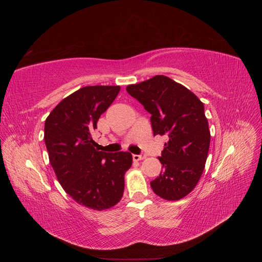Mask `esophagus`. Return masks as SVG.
<instances>
[{
    "instance_id": "obj_1",
    "label": "esophagus",
    "mask_w": 262,
    "mask_h": 262,
    "mask_svg": "<svg viewBox=\"0 0 262 262\" xmlns=\"http://www.w3.org/2000/svg\"><path fill=\"white\" fill-rule=\"evenodd\" d=\"M132 157H133V161H142V160H144V158L146 157L144 154H133L132 155Z\"/></svg>"
}]
</instances>
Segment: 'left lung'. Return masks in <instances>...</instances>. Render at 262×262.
<instances>
[{"instance_id":"left-lung-1","label":"left lung","mask_w":262,"mask_h":262,"mask_svg":"<svg viewBox=\"0 0 262 262\" xmlns=\"http://www.w3.org/2000/svg\"><path fill=\"white\" fill-rule=\"evenodd\" d=\"M150 114L155 136H167L160 176L150 181L153 191L165 200L186 196L199 181L210 147V130L204 106L185 86L164 75L126 86Z\"/></svg>"}]
</instances>
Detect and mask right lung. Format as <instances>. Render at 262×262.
<instances>
[{
    "mask_svg": "<svg viewBox=\"0 0 262 262\" xmlns=\"http://www.w3.org/2000/svg\"><path fill=\"white\" fill-rule=\"evenodd\" d=\"M120 86H85L59 102L45 122L49 161L66 192L78 204L105 210L121 200L129 152L106 153L94 147L92 134Z\"/></svg>",
    "mask_w": 262,
    "mask_h": 262,
    "instance_id": "right-lung-1",
    "label": "right lung"
}]
</instances>
